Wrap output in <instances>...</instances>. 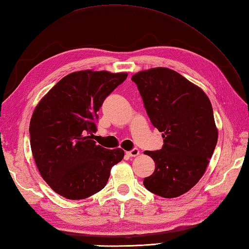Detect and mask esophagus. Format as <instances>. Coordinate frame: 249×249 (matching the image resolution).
<instances>
[{
	"label": "esophagus",
	"mask_w": 249,
	"mask_h": 249,
	"mask_svg": "<svg viewBox=\"0 0 249 249\" xmlns=\"http://www.w3.org/2000/svg\"><path fill=\"white\" fill-rule=\"evenodd\" d=\"M126 153H127L128 157H138L139 153H140V151L137 148H134L133 150H130V151H128V152H126Z\"/></svg>",
	"instance_id": "1"
}]
</instances>
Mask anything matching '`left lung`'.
<instances>
[{
    "label": "left lung",
    "instance_id": "1",
    "mask_svg": "<svg viewBox=\"0 0 249 249\" xmlns=\"http://www.w3.org/2000/svg\"><path fill=\"white\" fill-rule=\"evenodd\" d=\"M151 123L162 131L160 150L144 151L155 170L144 187L172 198L193 188L205 173L218 140L211 101L199 87L168 68H154L131 76Z\"/></svg>",
    "mask_w": 249,
    "mask_h": 249
}]
</instances>
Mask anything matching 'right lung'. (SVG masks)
<instances>
[{
  "instance_id": "add662e5",
  "label": "right lung",
  "mask_w": 249,
  "mask_h": 249,
  "mask_svg": "<svg viewBox=\"0 0 249 249\" xmlns=\"http://www.w3.org/2000/svg\"><path fill=\"white\" fill-rule=\"evenodd\" d=\"M127 73L77 71L44 96L30 121V144L42 178L69 199H83L106 187L112 166L124 151L105 149L92 140L97 112Z\"/></svg>"
}]
</instances>
